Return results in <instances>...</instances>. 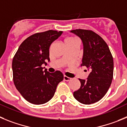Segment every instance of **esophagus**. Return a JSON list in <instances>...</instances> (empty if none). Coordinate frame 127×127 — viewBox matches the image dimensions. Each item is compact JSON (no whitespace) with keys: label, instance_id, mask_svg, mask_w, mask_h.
<instances>
[{"label":"esophagus","instance_id":"1","mask_svg":"<svg viewBox=\"0 0 127 127\" xmlns=\"http://www.w3.org/2000/svg\"><path fill=\"white\" fill-rule=\"evenodd\" d=\"M64 80L65 81H69L71 80V78L68 77V76H64Z\"/></svg>","mask_w":127,"mask_h":127}]
</instances>
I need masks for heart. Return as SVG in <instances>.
Segmentation results:
<instances>
[{
  "label": "heart",
  "mask_w": 127,
  "mask_h": 127,
  "mask_svg": "<svg viewBox=\"0 0 127 127\" xmlns=\"http://www.w3.org/2000/svg\"><path fill=\"white\" fill-rule=\"evenodd\" d=\"M75 38H71V37H70V38H67L66 40H65V43L66 42H72V41L75 40Z\"/></svg>",
  "instance_id": "b5f03b06"
}]
</instances>
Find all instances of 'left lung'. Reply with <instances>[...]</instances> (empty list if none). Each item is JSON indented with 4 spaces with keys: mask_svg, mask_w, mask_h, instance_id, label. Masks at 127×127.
Returning a JSON list of instances; mask_svg holds the SVG:
<instances>
[{
    "mask_svg": "<svg viewBox=\"0 0 127 127\" xmlns=\"http://www.w3.org/2000/svg\"><path fill=\"white\" fill-rule=\"evenodd\" d=\"M70 32L80 38L83 43L82 66L90 73L86 80L80 79L81 86L73 92L80 103L91 104L102 99L111 84L113 76V59L105 41L91 30H73Z\"/></svg>",
    "mask_w": 127,
    "mask_h": 127,
    "instance_id": "1",
    "label": "left lung"
}]
</instances>
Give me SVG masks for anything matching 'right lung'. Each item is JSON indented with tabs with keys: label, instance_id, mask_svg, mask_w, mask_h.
I'll list each match as a JSON object with an SVG mask.
<instances>
[{
	"label": "right lung",
	"instance_id": "add662e5",
	"mask_svg": "<svg viewBox=\"0 0 127 127\" xmlns=\"http://www.w3.org/2000/svg\"><path fill=\"white\" fill-rule=\"evenodd\" d=\"M63 32L49 30L31 35L22 42L12 63L13 81L21 95L34 104L46 103L53 97L64 76L59 71L49 73L42 68L50 61L49 48Z\"/></svg>",
	"mask_w": 127,
	"mask_h": 127
}]
</instances>
